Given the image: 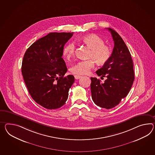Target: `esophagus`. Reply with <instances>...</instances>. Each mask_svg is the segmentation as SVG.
Masks as SVG:
<instances>
[{"label":"esophagus","instance_id":"obj_1","mask_svg":"<svg viewBox=\"0 0 155 155\" xmlns=\"http://www.w3.org/2000/svg\"><path fill=\"white\" fill-rule=\"evenodd\" d=\"M82 77V76H79V75H75L74 76V78H75V79H79L80 78H81Z\"/></svg>","mask_w":155,"mask_h":155}]
</instances>
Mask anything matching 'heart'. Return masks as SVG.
<instances>
[{"mask_svg": "<svg viewBox=\"0 0 155 155\" xmlns=\"http://www.w3.org/2000/svg\"><path fill=\"white\" fill-rule=\"evenodd\" d=\"M82 42L91 49L89 57L92 59L78 61L73 64L70 70L77 74H87L94 67V61L99 65L105 64L111 55L110 48L105 44L104 40L97 35H87L83 37ZM75 49L76 46L73 42L68 44L64 47L63 55L67 59H71L74 55Z\"/></svg>", "mask_w": 155, "mask_h": 155, "instance_id": "obj_1", "label": "heart"}]
</instances>
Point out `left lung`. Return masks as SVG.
I'll return each instance as SVG.
<instances>
[{"label":"left lung","mask_w":155,"mask_h":155,"mask_svg":"<svg viewBox=\"0 0 155 155\" xmlns=\"http://www.w3.org/2000/svg\"><path fill=\"white\" fill-rule=\"evenodd\" d=\"M114 42L113 53L102 68L96 71L98 76L106 77L104 82L91 77V96L96 105L106 109L117 105L125 97L134 80L131 54L120 36L111 28H107Z\"/></svg>","instance_id":"left-lung-1"}]
</instances>
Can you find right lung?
I'll use <instances>...</instances> for the list:
<instances>
[{"instance_id": "add662e5", "label": "right lung", "mask_w": 155, "mask_h": 155, "mask_svg": "<svg viewBox=\"0 0 155 155\" xmlns=\"http://www.w3.org/2000/svg\"><path fill=\"white\" fill-rule=\"evenodd\" d=\"M73 32H51L27 49L21 71L29 94L47 109H57L65 104L74 82L73 75L65 77L67 68L63 56L64 45Z\"/></svg>"}]
</instances>
